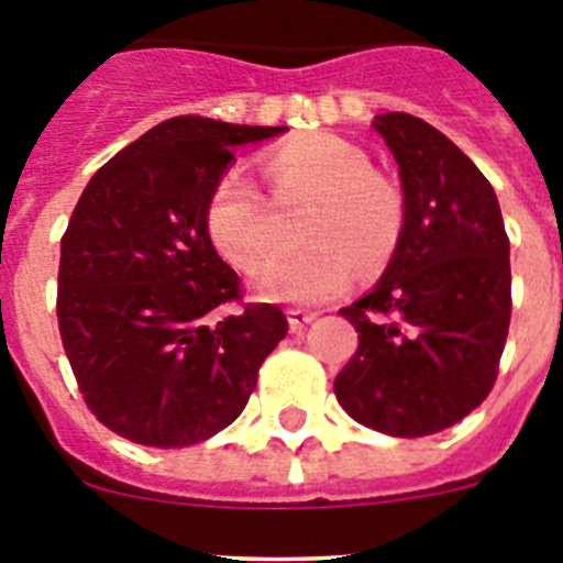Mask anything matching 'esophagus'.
<instances>
[{"instance_id":"1","label":"esophagus","mask_w":563,"mask_h":563,"mask_svg":"<svg viewBox=\"0 0 563 563\" xmlns=\"http://www.w3.org/2000/svg\"><path fill=\"white\" fill-rule=\"evenodd\" d=\"M287 321H290V330H305L307 324H312L316 321V312L310 310H301V307H292V310H287Z\"/></svg>"}]
</instances>
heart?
I'll return each mask as SVG.
<instances>
[{"label":"heart","mask_w":563,"mask_h":563,"mask_svg":"<svg viewBox=\"0 0 563 563\" xmlns=\"http://www.w3.org/2000/svg\"><path fill=\"white\" fill-rule=\"evenodd\" d=\"M278 197L307 194L296 251L278 253L256 276V290L290 305H324L346 290L352 271L389 265L406 228V200L369 154L330 132L298 134L265 157ZM206 228L217 251L239 271H256L276 245L265 194L242 168H225L206 202Z\"/></svg>","instance_id":"1"}]
</instances>
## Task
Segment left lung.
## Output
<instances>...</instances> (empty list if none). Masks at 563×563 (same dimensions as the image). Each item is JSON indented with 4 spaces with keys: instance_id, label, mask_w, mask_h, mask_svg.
I'll use <instances>...</instances> for the list:
<instances>
[{
    "instance_id": "8db88e82",
    "label": "left lung",
    "mask_w": 563,
    "mask_h": 563,
    "mask_svg": "<svg viewBox=\"0 0 563 563\" xmlns=\"http://www.w3.org/2000/svg\"><path fill=\"white\" fill-rule=\"evenodd\" d=\"M372 126L400 168L406 228L375 290L341 310L357 350L335 397L366 429L426 437L494 389L510 327V239L494 186L445 134L406 112Z\"/></svg>"
}]
</instances>
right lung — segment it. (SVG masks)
Returning a JSON list of instances; mask_svg holds the SVG:
<instances>
[{"instance_id": "right-lung-1", "label": "right lung", "mask_w": 563, "mask_h": 563, "mask_svg": "<svg viewBox=\"0 0 563 563\" xmlns=\"http://www.w3.org/2000/svg\"><path fill=\"white\" fill-rule=\"evenodd\" d=\"M282 132L180 114L84 188L62 236L56 312L84 402L114 434L186 449L228 429L287 335L273 305L221 316L242 292L206 228L233 148Z\"/></svg>"}]
</instances>
